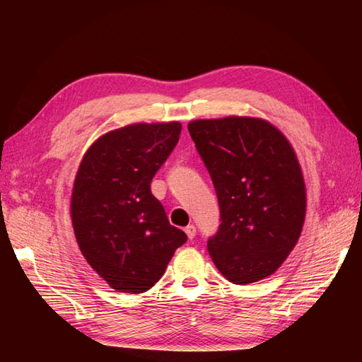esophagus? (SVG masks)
I'll list each match as a JSON object with an SVG mask.
<instances>
[{
  "mask_svg": "<svg viewBox=\"0 0 362 362\" xmlns=\"http://www.w3.org/2000/svg\"><path fill=\"white\" fill-rule=\"evenodd\" d=\"M185 233H187V236L189 238V240H193V238L196 236V227H194L193 224L187 226V227H185Z\"/></svg>",
  "mask_w": 362,
  "mask_h": 362,
  "instance_id": "34e87169",
  "label": "esophagus"
}]
</instances>
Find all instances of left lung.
Listing matches in <instances>:
<instances>
[{"instance_id":"obj_1","label":"left lung","mask_w":362,"mask_h":362,"mask_svg":"<svg viewBox=\"0 0 362 362\" xmlns=\"http://www.w3.org/2000/svg\"><path fill=\"white\" fill-rule=\"evenodd\" d=\"M188 130L218 196L221 224L206 243L213 263L235 284L266 279L294 249L305 221L294 149L258 118L197 119Z\"/></svg>"}]
</instances>
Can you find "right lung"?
Segmentation results:
<instances>
[{"label":"right lung","instance_id":"obj_1","mask_svg":"<svg viewBox=\"0 0 362 362\" xmlns=\"http://www.w3.org/2000/svg\"><path fill=\"white\" fill-rule=\"evenodd\" d=\"M182 124H130L103 135L83 156L71 196L76 240L113 289L141 294L165 274L187 235L169 224L152 194L153 175L171 156Z\"/></svg>","mask_w":362,"mask_h":362}]
</instances>
